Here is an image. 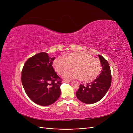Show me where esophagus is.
I'll list each match as a JSON object with an SVG mask.
<instances>
[{
  "label": "esophagus",
  "mask_w": 133,
  "mask_h": 133,
  "mask_svg": "<svg viewBox=\"0 0 133 133\" xmlns=\"http://www.w3.org/2000/svg\"><path fill=\"white\" fill-rule=\"evenodd\" d=\"M62 82H71V80H63Z\"/></svg>",
  "instance_id": "34e87169"
}]
</instances>
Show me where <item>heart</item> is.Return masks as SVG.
<instances>
[{
	"mask_svg": "<svg viewBox=\"0 0 133 133\" xmlns=\"http://www.w3.org/2000/svg\"><path fill=\"white\" fill-rule=\"evenodd\" d=\"M53 66L59 75L63 74L72 66L74 69L66 72L64 77L80 79L84 82L94 80L102 68L100 60L86 52H72L66 55L64 58H58L54 61Z\"/></svg>",
	"mask_w": 133,
	"mask_h": 133,
	"instance_id": "heart-1",
	"label": "heart"
}]
</instances>
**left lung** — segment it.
I'll return each mask as SVG.
<instances>
[{
  "instance_id": "obj_1",
  "label": "left lung",
  "mask_w": 133,
  "mask_h": 133,
  "mask_svg": "<svg viewBox=\"0 0 133 133\" xmlns=\"http://www.w3.org/2000/svg\"><path fill=\"white\" fill-rule=\"evenodd\" d=\"M102 70L93 82L80 85L76 92L77 98L86 104H92L102 99L108 90L111 82V74L108 61L102 55H98Z\"/></svg>"
}]
</instances>
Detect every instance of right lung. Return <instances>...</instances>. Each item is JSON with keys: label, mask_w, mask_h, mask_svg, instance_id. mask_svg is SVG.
<instances>
[{"label": "right lung", "mask_w": 133, "mask_h": 133, "mask_svg": "<svg viewBox=\"0 0 133 133\" xmlns=\"http://www.w3.org/2000/svg\"><path fill=\"white\" fill-rule=\"evenodd\" d=\"M54 59L40 52L28 59L23 68L24 89L29 98L39 105H50L60 96L61 79L52 66Z\"/></svg>", "instance_id": "add662e5"}]
</instances>
